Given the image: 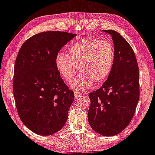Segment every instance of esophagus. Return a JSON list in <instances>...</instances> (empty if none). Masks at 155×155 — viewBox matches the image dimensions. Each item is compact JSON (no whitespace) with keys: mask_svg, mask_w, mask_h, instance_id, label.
Here are the masks:
<instances>
[{"mask_svg":"<svg viewBox=\"0 0 155 155\" xmlns=\"http://www.w3.org/2000/svg\"><path fill=\"white\" fill-rule=\"evenodd\" d=\"M82 93L81 92H78V91H74V96H75L76 99H79L82 97Z\"/></svg>","mask_w":155,"mask_h":155,"instance_id":"1","label":"esophagus"}]
</instances>
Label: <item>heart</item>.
Segmentation results:
<instances>
[{"mask_svg":"<svg viewBox=\"0 0 155 155\" xmlns=\"http://www.w3.org/2000/svg\"><path fill=\"white\" fill-rule=\"evenodd\" d=\"M69 55L59 52L55 64L57 70L66 81L69 82L79 71L81 72L70 83L78 90L89 89L94 82L99 84L108 78L112 69L114 51L110 42L96 38H84L69 48Z\"/></svg>","mask_w":155,"mask_h":155,"instance_id":"1","label":"heart"}]
</instances>
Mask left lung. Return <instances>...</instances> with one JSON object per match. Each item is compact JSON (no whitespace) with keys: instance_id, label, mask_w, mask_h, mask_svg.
I'll use <instances>...</instances> for the list:
<instances>
[{"instance_id":"obj_1","label":"left lung","mask_w":155,"mask_h":155,"mask_svg":"<svg viewBox=\"0 0 155 155\" xmlns=\"http://www.w3.org/2000/svg\"><path fill=\"white\" fill-rule=\"evenodd\" d=\"M112 37L114 60L100 89L89 93L88 121L103 136L118 134L130 123L140 98V74L132 48L117 31L103 30Z\"/></svg>"}]
</instances>
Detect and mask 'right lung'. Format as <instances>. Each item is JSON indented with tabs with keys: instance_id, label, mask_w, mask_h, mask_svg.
Segmentation results:
<instances>
[{
	"instance_id": "add662e5",
	"label": "right lung",
	"mask_w": 155,
	"mask_h": 155,
	"mask_svg": "<svg viewBox=\"0 0 155 155\" xmlns=\"http://www.w3.org/2000/svg\"><path fill=\"white\" fill-rule=\"evenodd\" d=\"M77 36L46 31L31 36L21 46L15 59L13 95L19 117L29 130L42 136L61 130L74 100L56 68V55Z\"/></svg>"
}]
</instances>
